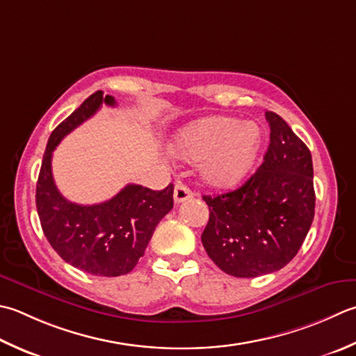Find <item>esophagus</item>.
I'll list each match as a JSON object with an SVG mask.
<instances>
[{"instance_id": "esophagus-1", "label": "esophagus", "mask_w": 356, "mask_h": 356, "mask_svg": "<svg viewBox=\"0 0 356 356\" xmlns=\"http://www.w3.org/2000/svg\"><path fill=\"white\" fill-rule=\"evenodd\" d=\"M190 197H193V191L190 188H188L184 182H177L176 186H174V202H176V204H180V202H184Z\"/></svg>"}]
</instances>
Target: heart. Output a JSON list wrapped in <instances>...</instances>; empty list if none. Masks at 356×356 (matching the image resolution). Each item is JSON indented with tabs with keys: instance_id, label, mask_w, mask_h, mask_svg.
I'll use <instances>...</instances> for the list:
<instances>
[{
	"instance_id": "obj_1",
	"label": "heart",
	"mask_w": 356,
	"mask_h": 356,
	"mask_svg": "<svg viewBox=\"0 0 356 356\" xmlns=\"http://www.w3.org/2000/svg\"><path fill=\"white\" fill-rule=\"evenodd\" d=\"M259 146L261 129L256 123L214 115L180 132L174 152L188 162L200 160V176L207 184L229 188L247 176Z\"/></svg>"
}]
</instances>
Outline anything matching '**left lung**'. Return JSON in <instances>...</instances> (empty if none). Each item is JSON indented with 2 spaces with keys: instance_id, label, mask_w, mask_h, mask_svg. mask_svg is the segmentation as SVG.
Masks as SVG:
<instances>
[{
  "instance_id": "8db88e82",
  "label": "left lung",
  "mask_w": 356,
  "mask_h": 356,
  "mask_svg": "<svg viewBox=\"0 0 356 356\" xmlns=\"http://www.w3.org/2000/svg\"><path fill=\"white\" fill-rule=\"evenodd\" d=\"M270 145L245 184L204 196L210 219L202 243L227 275L256 277L293 259L315 216L312 154L282 117L267 111Z\"/></svg>"
}]
</instances>
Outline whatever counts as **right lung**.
<instances>
[{"label": "right lung", "instance_id": "1", "mask_svg": "<svg viewBox=\"0 0 356 356\" xmlns=\"http://www.w3.org/2000/svg\"><path fill=\"white\" fill-rule=\"evenodd\" d=\"M103 103L115 106L114 97L97 90L52 131L35 200L46 239L63 261L95 276H120L137 266L157 224L171 211L174 185L154 191L129 184L113 199L95 205H79L61 196L52 176V152Z\"/></svg>", "mask_w": 356, "mask_h": 356}]
</instances>
